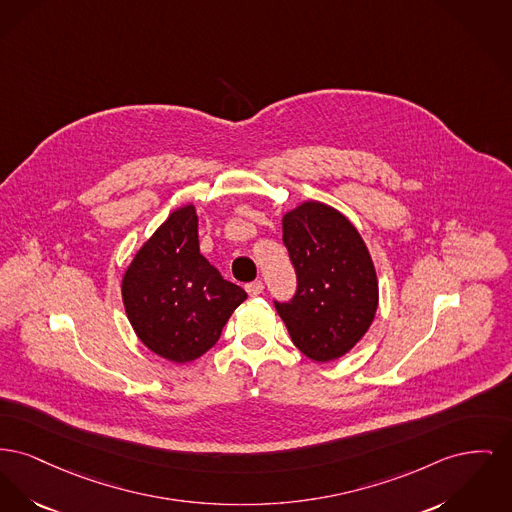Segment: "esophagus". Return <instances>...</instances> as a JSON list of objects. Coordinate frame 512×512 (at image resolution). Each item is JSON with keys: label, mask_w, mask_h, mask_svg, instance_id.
<instances>
[{"label": "esophagus", "mask_w": 512, "mask_h": 512, "mask_svg": "<svg viewBox=\"0 0 512 512\" xmlns=\"http://www.w3.org/2000/svg\"><path fill=\"white\" fill-rule=\"evenodd\" d=\"M245 290H247V294H249L251 298H255V296H261V294H263L265 286H263L261 280H255V282H249V284L245 286Z\"/></svg>", "instance_id": "1"}]
</instances>
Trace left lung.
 Returning a JSON list of instances; mask_svg holds the SVG:
<instances>
[{
	"mask_svg": "<svg viewBox=\"0 0 512 512\" xmlns=\"http://www.w3.org/2000/svg\"><path fill=\"white\" fill-rule=\"evenodd\" d=\"M282 241L298 274V292L274 303L292 342L309 360L348 354L369 331L379 282L358 228L331 205L303 201L282 214Z\"/></svg>",
	"mask_w": 512,
	"mask_h": 512,
	"instance_id": "8db88e82",
	"label": "left lung"
}]
</instances>
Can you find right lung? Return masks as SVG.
I'll return each mask as SVG.
<instances>
[{
  "label": "right lung",
  "mask_w": 512,
  "mask_h": 512,
  "mask_svg": "<svg viewBox=\"0 0 512 512\" xmlns=\"http://www.w3.org/2000/svg\"><path fill=\"white\" fill-rule=\"evenodd\" d=\"M245 298L243 288L201 255L193 205L176 209L156 228L121 278V300L137 338L172 363L211 350Z\"/></svg>",
  "instance_id": "1"
}]
</instances>
